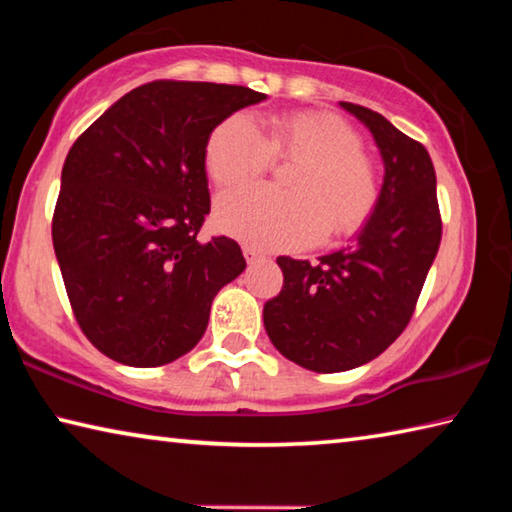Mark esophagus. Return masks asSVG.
<instances>
[{
    "instance_id": "1",
    "label": "esophagus",
    "mask_w": 512,
    "mask_h": 512,
    "mask_svg": "<svg viewBox=\"0 0 512 512\" xmlns=\"http://www.w3.org/2000/svg\"><path fill=\"white\" fill-rule=\"evenodd\" d=\"M244 257H246L248 264H253V262H259V259H264L266 255L262 253V250H257L253 246H244Z\"/></svg>"
}]
</instances>
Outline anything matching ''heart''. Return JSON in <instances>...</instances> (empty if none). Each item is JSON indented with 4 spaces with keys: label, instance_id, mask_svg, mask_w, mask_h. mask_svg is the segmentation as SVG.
I'll list each match as a JSON object with an SVG mask.
<instances>
[{
    "label": "heart",
    "instance_id": "1",
    "mask_svg": "<svg viewBox=\"0 0 512 512\" xmlns=\"http://www.w3.org/2000/svg\"><path fill=\"white\" fill-rule=\"evenodd\" d=\"M273 160L298 162L289 194L239 187L219 196L216 225L225 235L271 250H296L325 235L359 232L379 201L377 167L352 126L327 112H289L268 121L264 135L244 115H230L207 135L205 171L219 187L241 185Z\"/></svg>",
    "mask_w": 512,
    "mask_h": 512
}]
</instances>
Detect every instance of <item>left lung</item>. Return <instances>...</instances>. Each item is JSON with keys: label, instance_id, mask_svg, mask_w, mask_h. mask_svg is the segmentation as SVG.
I'll list each match as a JSON object with an SVG mask.
<instances>
[{"label": "left lung", "instance_id": "1", "mask_svg": "<svg viewBox=\"0 0 512 512\" xmlns=\"http://www.w3.org/2000/svg\"><path fill=\"white\" fill-rule=\"evenodd\" d=\"M341 108L370 128L384 158L377 207L357 244L314 264L277 257L282 291L264 305L268 339L314 372L363 366L404 332L443 237L427 149L375 110L348 101Z\"/></svg>", "mask_w": 512, "mask_h": 512}]
</instances>
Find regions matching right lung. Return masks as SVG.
Returning <instances> with one entry per match:
<instances>
[{"mask_svg":"<svg viewBox=\"0 0 512 512\" xmlns=\"http://www.w3.org/2000/svg\"><path fill=\"white\" fill-rule=\"evenodd\" d=\"M264 99L244 85L144 83L69 149L51 239L76 323L112 361L183 357L246 268L235 239L198 241L210 214L203 151L216 124Z\"/></svg>","mask_w":512,"mask_h":512,"instance_id":"obj_1","label":"right lung"}]
</instances>
